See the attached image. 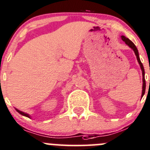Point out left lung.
<instances>
[{"mask_svg":"<svg viewBox=\"0 0 150 150\" xmlns=\"http://www.w3.org/2000/svg\"><path fill=\"white\" fill-rule=\"evenodd\" d=\"M122 40L125 42L126 45L129 46L131 49H133V50L134 51L135 54L136 56V59H137L138 62H139V65H140V67L142 71V76H143V86H142V97H143L144 94L145 93V88H146V82H145V78H144V75H145V72H144V66L142 64V63L141 62L140 60V58H139V51H138V49L137 47H136V45H134V43L132 41H130L128 38H126L125 36H122Z\"/></svg>","mask_w":150,"mask_h":150,"instance_id":"1","label":"left lung"}]
</instances>
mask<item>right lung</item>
<instances>
[{
  "label": "right lung",
  "instance_id": "obj_1",
  "mask_svg": "<svg viewBox=\"0 0 150 150\" xmlns=\"http://www.w3.org/2000/svg\"><path fill=\"white\" fill-rule=\"evenodd\" d=\"M16 109V110H17V112H18L19 114H21V115H23V116H25V117H28V118H30V115H29V114H26V113H24V112H23V111H21V110H18V109H17V108H15Z\"/></svg>",
  "mask_w": 150,
  "mask_h": 150
}]
</instances>
